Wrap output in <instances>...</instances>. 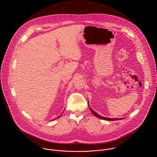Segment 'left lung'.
Segmentation results:
<instances>
[{
  "label": "left lung",
  "mask_w": 157,
  "mask_h": 157,
  "mask_svg": "<svg viewBox=\"0 0 157 157\" xmlns=\"http://www.w3.org/2000/svg\"><path fill=\"white\" fill-rule=\"evenodd\" d=\"M90 111H91V112L95 116V117H98V118H101V119H103V120H110V121H113V120H120V119H122V118H106V117H102V116H100V115H98V114H97L96 112H95V111H94L90 108Z\"/></svg>",
  "instance_id": "left-lung-1"
}]
</instances>
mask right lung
<instances>
[{"label":"right lung","mask_w":157,"mask_h":157,"mask_svg":"<svg viewBox=\"0 0 157 157\" xmlns=\"http://www.w3.org/2000/svg\"><path fill=\"white\" fill-rule=\"evenodd\" d=\"M60 117V116H59V117H58V118H59V117Z\"/></svg>","instance_id":"1"}]
</instances>
